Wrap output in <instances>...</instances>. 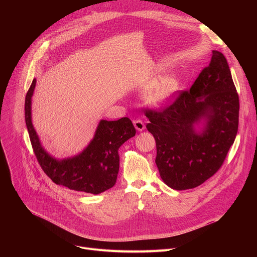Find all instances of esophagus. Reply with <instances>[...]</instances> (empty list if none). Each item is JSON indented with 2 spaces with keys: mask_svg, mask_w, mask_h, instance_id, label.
Returning <instances> with one entry per match:
<instances>
[{
  "mask_svg": "<svg viewBox=\"0 0 257 257\" xmlns=\"http://www.w3.org/2000/svg\"><path fill=\"white\" fill-rule=\"evenodd\" d=\"M133 125H134V127H135V129L136 130H138V131H142L143 129H144V124H143V122L141 121V120H134L133 121Z\"/></svg>",
  "mask_w": 257,
  "mask_h": 257,
  "instance_id": "esophagus-1",
  "label": "esophagus"
}]
</instances>
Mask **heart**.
<instances>
[{
  "instance_id": "1",
  "label": "heart",
  "mask_w": 257,
  "mask_h": 257,
  "mask_svg": "<svg viewBox=\"0 0 257 257\" xmlns=\"http://www.w3.org/2000/svg\"><path fill=\"white\" fill-rule=\"evenodd\" d=\"M180 86L179 79L174 75H167L152 82L145 88V101L154 106H161L169 102Z\"/></svg>"
}]
</instances>
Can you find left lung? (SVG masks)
Segmentation results:
<instances>
[{
	"label": "left lung",
	"instance_id": "left-lung-1",
	"mask_svg": "<svg viewBox=\"0 0 257 257\" xmlns=\"http://www.w3.org/2000/svg\"><path fill=\"white\" fill-rule=\"evenodd\" d=\"M145 116L163 181L175 190L201 185L222 167L238 131L239 96L225 56L212 51L190 90L160 111L146 109Z\"/></svg>",
	"mask_w": 257,
	"mask_h": 257
}]
</instances>
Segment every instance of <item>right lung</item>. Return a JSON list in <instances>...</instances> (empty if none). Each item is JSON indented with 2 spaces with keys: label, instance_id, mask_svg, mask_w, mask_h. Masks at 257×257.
Returning a JSON list of instances; mask_svg holds the SVG:
<instances>
[{
  "label": "right lung",
  "instance_id": "obj_1",
  "mask_svg": "<svg viewBox=\"0 0 257 257\" xmlns=\"http://www.w3.org/2000/svg\"><path fill=\"white\" fill-rule=\"evenodd\" d=\"M36 79L25 96V122L34 155L42 169L57 185L71 190L99 194L112 188L117 181L120 146L133 137L136 130L129 118L100 120L94 137L79 155L64 160L50 156L42 146L31 121V97Z\"/></svg>",
  "mask_w": 257,
  "mask_h": 257
}]
</instances>
